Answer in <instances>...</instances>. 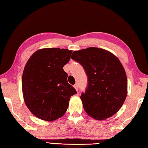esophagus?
Segmentation results:
<instances>
[{"label": "esophagus", "instance_id": "obj_1", "mask_svg": "<svg viewBox=\"0 0 148 148\" xmlns=\"http://www.w3.org/2000/svg\"><path fill=\"white\" fill-rule=\"evenodd\" d=\"M73 87H74V88L77 90V91H78V85L77 84H75V85H74V86H73Z\"/></svg>", "mask_w": 148, "mask_h": 148}]
</instances>
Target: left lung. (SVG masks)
Listing matches in <instances>:
<instances>
[{"instance_id":"left-lung-1","label":"left lung","mask_w":148,"mask_h":148,"mask_svg":"<svg viewBox=\"0 0 148 148\" xmlns=\"http://www.w3.org/2000/svg\"><path fill=\"white\" fill-rule=\"evenodd\" d=\"M71 58L82 65L87 75V88L80 96L87 114L98 120L112 116L127 95V78L119 59L96 47L74 51Z\"/></svg>"}]
</instances>
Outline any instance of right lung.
<instances>
[{
	"instance_id": "1",
	"label": "right lung",
	"mask_w": 148,
	"mask_h": 148,
	"mask_svg": "<svg viewBox=\"0 0 148 148\" xmlns=\"http://www.w3.org/2000/svg\"><path fill=\"white\" fill-rule=\"evenodd\" d=\"M71 50L59 48L38 50L30 57L22 75L24 101L38 118L52 121L67 110L76 90L68 82L63 70L70 61Z\"/></svg>"
}]
</instances>
